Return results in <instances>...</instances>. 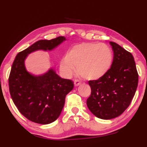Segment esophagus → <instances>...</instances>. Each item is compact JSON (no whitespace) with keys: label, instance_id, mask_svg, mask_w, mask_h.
<instances>
[{"label":"esophagus","instance_id":"1","mask_svg":"<svg viewBox=\"0 0 147 147\" xmlns=\"http://www.w3.org/2000/svg\"><path fill=\"white\" fill-rule=\"evenodd\" d=\"M74 84H75V86H78L81 84V81L78 79H76V80L74 81Z\"/></svg>","mask_w":147,"mask_h":147}]
</instances>
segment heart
Returning a JSON list of instances; mask_svg holds the SVG:
<instances>
[{"mask_svg": "<svg viewBox=\"0 0 147 147\" xmlns=\"http://www.w3.org/2000/svg\"><path fill=\"white\" fill-rule=\"evenodd\" d=\"M113 53L105 44L84 42L74 46L68 51L61 68L70 75L74 68L86 80H98L104 77L112 66Z\"/></svg>", "mask_w": 147, "mask_h": 147, "instance_id": "obj_1", "label": "heart"}]
</instances>
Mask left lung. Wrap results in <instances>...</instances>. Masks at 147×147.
<instances>
[{
  "label": "left lung",
  "mask_w": 147,
  "mask_h": 147,
  "mask_svg": "<svg viewBox=\"0 0 147 147\" xmlns=\"http://www.w3.org/2000/svg\"><path fill=\"white\" fill-rule=\"evenodd\" d=\"M114 57L106 75L98 80L89 81L91 94L87 99L88 109L97 118L109 120L126 110L135 95L138 74L131 53L110 42Z\"/></svg>",
  "instance_id": "obj_1"
}]
</instances>
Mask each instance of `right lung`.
<instances>
[{
    "mask_svg": "<svg viewBox=\"0 0 147 147\" xmlns=\"http://www.w3.org/2000/svg\"><path fill=\"white\" fill-rule=\"evenodd\" d=\"M66 40L59 36L52 40H41L18 53L9 77L11 98L24 117L38 124L53 123L59 117L66 94L73 89V82L62 79L51 69L45 75L35 77L24 67L28 54L37 50H52Z\"/></svg>",
    "mask_w": 147,
    "mask_h": 147,
    "instance_id": "add662e5",
    "label": "right lung"
}]
</instances>
